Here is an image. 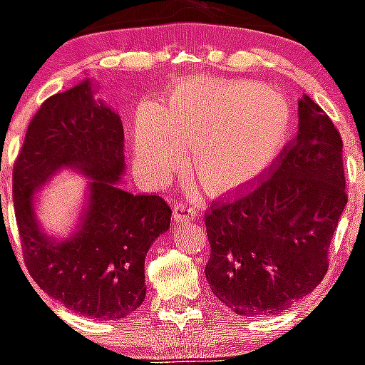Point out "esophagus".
I'll list each match as a JSON object with an SVG mask.
<instances>
[{
	"label": "esophagus",
	"instance_id": "obj_1",
	"mask_svg": "<svg viewBox=\"0 0 365 365\" xmlns=\"http://www.w3.org/2000/svg\"><path fill=\"white\" fill-rule=\"evenodd\" d=\"M173 219L176 225H183V222H190L196 219V208H192L187 203H176L173 208Z\"/></svg>",
	"mask_w": 365,
	"mask_h": 365
}]
</instances>
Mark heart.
<instances>
[{
  "label": "heart",
  "mask_w": 365,
  "mask_h": 365,
  "mask_svg": "<svg viewBox=\"0 0 365 365\" xmlns=\"http://www.w3.org/2000/svg\"><path fill=\"white\" fill-rule=\"evenodd\" d=\"M292 126L287 100L244 80L197 76L169 93L162 112L140 108L133 150L140 176L162 185L183 164L208 190L232 192L257 180L284 148Z\"/></svg>",
  "instance_id": "obj_1"
}]
</instances>
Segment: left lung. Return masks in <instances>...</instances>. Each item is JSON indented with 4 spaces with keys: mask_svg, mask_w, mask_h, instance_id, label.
Wrapping results in <instances>:
<instances>
[{
    "mask_svg": "<svg viewBox=\"0 0 365 365\" xmlns=\"http://www.w3.org/2000/svg\"><path fill=\"white\" fill-rule=\"evenodd\" d=\"M298 135L277 171L205 217V277L215 298L239 316L284 312L328 271V247L348 203L342 139L309 96L298 101Z\"/></svg>",
    "mask_w": 365,
    "mask_h": 365,
    "instance_id": "left-lung-1",
    "label": "left lung"
}]
</instances>
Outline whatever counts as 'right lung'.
Returning a JSON list of instances; mask_svg holds the SVG:
<instances>
[{"label": "right lung", "mask_w": 365, "mask_h": 365, "mask_svg": "<svg viewBox=\"0 0 365 365\" xmlns=\"http://www.w3.org/2000/svg\"><path fill=\"white\" fill-rule=\"evenodd\" d=\"M83 80L46 100L14 165V208L26 267L38 287L87 317L123 319L146 298L148 250L171 225L160 196L121 189L125 132L119 114ZM62 168L89 180L86 205L66 240L41 228L34 194Z\"/></svg>", "instance_id": "add662e5"}]
</instances>
